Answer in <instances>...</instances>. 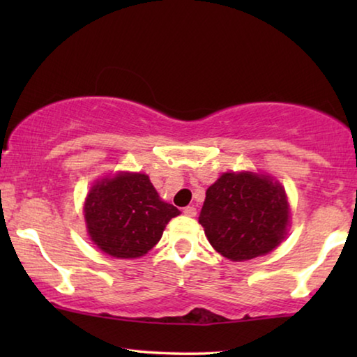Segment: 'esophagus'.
Listing matches in <instances>:
<instances>
[{
	"label": "esophagus",
	"mask_w": 357,
	"mask_h": 357,
	"mask_svg": "<svg viewBox=\"0 0 357 357\" xmlns=\"http://www.w3.org/2000/svg\"><path fill=\"white\" fill-rule=\"evenodd\" d=\"M184 214L187 217H195L197 215V209L193 208V206H187V208H184Z\"/></svg>",
	"instance_id": "esophagus-1"
}]
</instances>
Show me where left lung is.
Segmentation results:
<instances>
[{
    "label": "left lung",
    "mask_w": 357,
    "mask_h": 357,
    "mask_svg": "<svg viewBox=\"0 0 357 357\" xmlns=\"http://www.w3.org/2000/svg\"><path fill=\"white\" fill-rule=\"evenodd\" d=\"M198 222L220 255L245 261L285 239L289 203L282 184L268 174L223 173L206 190Z\"/></svg>",
    "instance_id": "1"
}]
</instances>
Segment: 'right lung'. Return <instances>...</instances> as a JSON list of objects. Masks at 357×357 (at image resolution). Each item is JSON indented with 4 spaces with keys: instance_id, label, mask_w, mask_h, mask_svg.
Instances as JSON below:
<instances>
[{
    "instance_id": "obj_1",
    "label": "right lung",
    "mask_w": 357,
    "mask_h": 357,
    "mask_svg": "<svg viewBox=\"0 0 357 357\" xmlns=\"http://www.w3.org/2000/svg\"><path fill=\"white\" fill-rule=\"evenodd\" d=\"M89 239L114 258H140L159 243L179 209L160 200L144 173L119 172L94 183L84 200Z\"/></svg>"
}]
</instances>
